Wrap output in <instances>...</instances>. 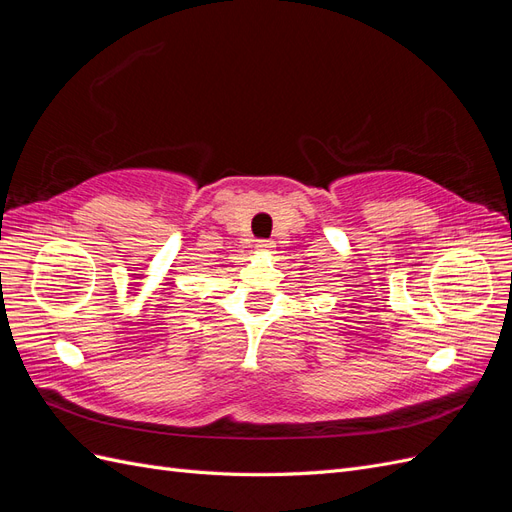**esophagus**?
Segmentation results:
<instances>
[{"label": "esophagus", "instance_id": "34e87169", "mask_svg": "<svg viewBox=\"0 0 512 512\" xmlns=\"http://www.w3.org/2000/svg\"><path fill=\"white\" fill-rule=\"evenodd\" d=\"M256 247H258V250H265V252H269L271 247H275V243H273V241H258V243H256Z\"/></svg>", "mask_w": 512, "mask_h": 512}]
</instances>
